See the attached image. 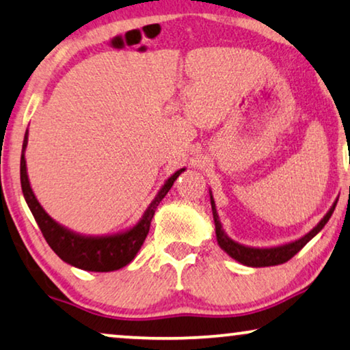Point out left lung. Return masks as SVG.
<instances>
[{
	"label": "left lung",
	"mask_w": 350,
	"mask_h": 350,
	"mask_svg": "<svg viewBox=\"0 0 350 350\" xmlns=\"http://www.w3.org/2000/svg\"><path fill=\"white\" fill-rule=\"evenodd\" d=\"M210 193V204H212V213H213V221H215V234H217V241L218 245L221 250L228 253L232 260H236L241 262L243 266H250V267H266V266H277L282 265V262H286L291 260L296 253H298L301 248H303L306 243H308L310 239H314L317 234L322 231L325 224L328 223V219L332 218V215L334 212V207H336V202H334L327 215L320 219L317 223V226H314L308 234H304L303 237L296 239L293 242L288 243H282V245H275V247H269V248H256V247H248V245H242L236 241H232L231 237L224 232V229L221 226V221H219L218 212H217V205H215L212 191L208 189Z\"/></svg>",
	"instance_id": "8db88e82"
}]
</instances>
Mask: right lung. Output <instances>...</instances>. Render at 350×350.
I'll list each match as a JSON object with an SVG mask.
<instances>
[{
	"mask_svg": "<svg viewBox=\"0 0 350 350\" xmlns=\"http://www.w3.org/2000/svg\"><path fill=\"white\" fill-rule=\"evenodd\" d=\"M28 145V129L25 132L22 145V157H21V183L22 193L27 200L28 208L31 210L38 226H40L42 236L49 247L55 252V255L68 265L78 267L83 271L90 272H111L127 266L140 250L143 242L150 232L151 219L161 200L169 193L175 180L183 174L186 169L176 170L170 175L157 191L156 198L151 200L142 218L133 224V226L124 229V231L107 234V236H85L76 231H71L64 224L55 221L49 213L42 208L40 200L33 193L30 180H28L25 150Z\"/></svg>",
	"mask_w": 350,
	"mask_h": 350,
	"instance_id": "obj_1",
	"label": "right lung"
}]
</instances>
